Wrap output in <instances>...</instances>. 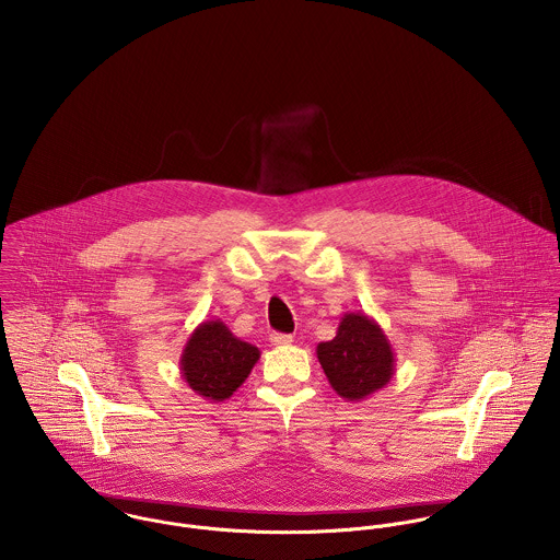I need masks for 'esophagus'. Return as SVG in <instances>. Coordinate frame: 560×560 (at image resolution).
I'll return each instance as SVG.
<instances>
[{
    "label": "esophagus",
    "mask_w": 560,
    "mask_h": 560,
    "mask_svg": "<svg viewBox=\"0 0 560 560\" xmlns=\"http://www.w3.org/2000/svg\"><path fill=\"white\" fill-rule=\"evenodd\" d=\"M269 340H271V345H276V347H284V345H291V342H293V336H291V334L273 331V334L269 336Z\"/></svg>",
    "instance_id": "1"
}]
</instances>
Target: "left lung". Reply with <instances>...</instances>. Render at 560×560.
Instances as JSON below:
<instances>
[{"label":"left lung","instance_id":"8db88e82","mask_svg":"<svg viewBox=\"0 0 560 560\" xmlns=\"http://www.w3.org/2000/svg\"><path fill=\"white\" fill-rule=\"evenodd\" d=\"M317 358L336 395L355 402L386 388L397 362L386 331L366 313H345L336 336L317 345Z\"/></svg>","mask_w":560,"mask_h":560}]
</instances>
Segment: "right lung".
<instances>
[{"label": "right lung", "instance_id": "obj_1", "mask_svg": "<svg viewBox=\"0 0 560 560\" xmlns=\"http://www.w3.org/2000/svg\"><path fill=\"white\" fill-rule=\"evenodd\" d=\"M258 347L237 338L220 319L202 320L187 338L180 377L202 399H231L258 362Z\"/></svg>", "mask_w": 560, "mask_h": 560}]
</instances>
